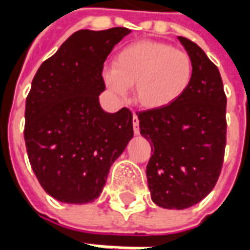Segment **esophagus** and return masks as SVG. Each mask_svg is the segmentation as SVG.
<instances>
[{
	"instance_id": "obj_1",
	"label": "esophagus",
	"mask_w": 250,
	"mask_h": 250,
	"mask_svg": "<svg viewBox=\"0 0 250 250\" xmlns=\"http://www.w3.org/2000/svg\"><path fill=\"white\" fill-rule=\"evenodd\" d=\"M132 125H134V134L139 135V119H138L136 114H134V116H132Z\"/></svg>"
}]
</instances>
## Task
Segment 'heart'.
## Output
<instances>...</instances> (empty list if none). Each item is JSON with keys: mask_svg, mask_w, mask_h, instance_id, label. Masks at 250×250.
Returning a JSON list of instances; mask_svg holds the SVG:
<instances>
[{"mask_svg": "<svg viewBox=\"0 0 250 250\" xmlns=\"http://www.w3.org/2000/svg\"><path fill=\"white\" fill-rule=\"evenodd\" d=\"M193 76V60L186 52L161 41L141 40L115 55L112 69L104 73V80L119 95L134 87L135 102L142 108L159 111L188 92Z\"/></svg>", "mask_w": 250, "mask_h": 250, "instance_id": "obj_1", "label": "heart"}]
</instances>
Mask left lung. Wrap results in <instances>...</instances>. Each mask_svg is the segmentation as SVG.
I'll list each match as a JSON object with an SVG mask.
<instances>
[{
    "instance_id": "1",
    "label": "left lung",
    "mask_w": 250,
    "mask_h": 250,
    "mask_svg": "<svg viewBox=\"0 0 250 250\" xmlns=\"http://www.w3.org/2000/svg\"><path fill=\"white\" fill-rule=\"evenodd\" d=\"M191 57L193 82L173 105L139 112L141 135L151 145L146 168L152 202L188 209L213 190L226 146V96L218 68L195 42L178 36Z\"/></svg>"
}]
</instances>
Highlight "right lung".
<instances>
[{
    "mask_svg": "<svg viewBox=\"0 0 250 250\" xmlns=\"http://www.w3.org/2000/svg\"><path fill=\"white\" fill-rule=\"evenodd\" d=\"M131 30H77L41 64L25 107L30 166L51 197L64 204L98 198L109 167L134 136L132 114L105 112L103 64Z\"/></svg>",
    "mask_w": 250,
    "mask_h": 250,
    "instance_id": "add662e5",
    "label": "right lung"
}]
</instances>
